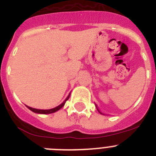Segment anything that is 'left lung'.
Instances as JSON below:
<instances>
[{
	"label": "left lung",
	"instance_id": "8db88e82",
	"mask_svg": "<svg viewBox=\"0 0 156 156\" xmlns=\"http://www.w3.org/2000/svg\"><path fill=\"white\" fill-rule=\"evenodd\" d=\"M96 107H97V105H96ZM97 109H98V108H97ZM98 112H100V113H101V114H102V113H101V112H100V111H99V110H98Z\"/></svg>",
	"mask_w": 156,
	"mask_h": 156
}]
</instances>
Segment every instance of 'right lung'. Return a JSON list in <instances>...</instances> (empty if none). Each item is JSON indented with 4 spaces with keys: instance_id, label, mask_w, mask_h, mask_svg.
<instances>
[{
    "instance_id": "1",
    "label": "right lung",
    "mask_w": 156,
    "mask_h": 156,
    "mask_svg": "<svg viewBox=\"0 0 156 156\" xmlns=\"http://www.w3.org/2000/svg\"><path fill=\"white\" fill-rule=\"evenodd\" d=\"M69 96L70 94L68 95V97L66 98V100L63 101L61 105H59L58 106H57V107H55V108H51V109H46V110H44V109H37V108H31V107H29V106H27V108H29L30 110H31L32 112H35V113H38V114H51V113H53V112H55L58 111L60 108H62L64 106V105L66 104V101L67 100H68L69 98Z\"/></svg>"
}]
</instances>
